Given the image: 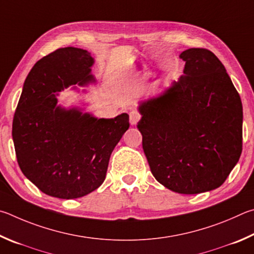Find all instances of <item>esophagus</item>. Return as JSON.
Returning <instances> with one entry per match:
<instances>
[{
	"label": "esophagus",
	"instance_id": "esophagus-1",
	"mask_svg": "<svg viewBox=\"0 0 254 254\" xmlns=\"http://www.w3.org/2000/svg\"><path fill=\"white\" fill-rule=\"evenodd\" d=\"M140 118H141V116H140V114L138 113V111H136V110L130 111V114H129V123L131 125H136L137 123L139 122Z\"/></svg>",
	"mask_w": 254,
	"mask_h": 254
}]
</instances>
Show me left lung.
Here are the masks:
<instances>
[{
    "instance_id": "obj_1",
    "label": "left lung",
    "mask_w": 254,
    "mask_h": 254,
    "mask_svg": "<svg viewBox=\"0 0 254 254\" xmlns=\"http://www.w3.org/2000/svg\"><path fill=\"white\" fill-rule=\"evenodd\" d=\"M183 75L162 95L140 102L137 128L150 171L180 194L224 183L242 153V102L222 62L207 49L180 55Z\"/></svg>"
}]
</instances>
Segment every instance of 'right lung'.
I'll list each match as a JSON object with an SVG mask.
<instances>
[{"instance_id":"obj_1","label":"right lung","mask_w":254,"mask_h":254,"mask_svg":"<svg viewBox=\"0 0 254 254\" xmlns=\"http://www.w3.org/2000/svg\"><path fill=\"white\" fill-rule=\"evenodd\" d=\"M93 62L90 52L73 47L43 57L25 79L13 118L22 173L53 197L78 198L99 188L115 146L129 128L127 114L98 119L79 108L58 106V92L96 82Z\"/></svg>"}]
</instances>
